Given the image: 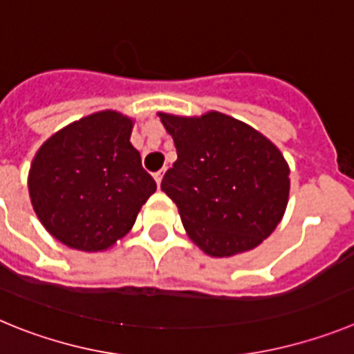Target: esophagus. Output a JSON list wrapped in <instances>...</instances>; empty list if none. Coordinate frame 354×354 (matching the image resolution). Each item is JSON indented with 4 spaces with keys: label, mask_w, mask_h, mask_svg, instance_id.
Returning <instances> with one entry per match:
<instances>
[{
    "label": "esophagus",
    "mask_w": 354,
    "mask_h": 354,
    "mask_svg": "<svg viewBox=\"0 0 354 354\" xmlns=\"http://www.w3.org/2000/svg\"><path fill=\"white\" fill-rule=\"evenodd\" d=\"M162 175H165V170H159V171H156V174H154V179H156V183H158V186H161Z\"/></svg>",
    "instance_id": "1"
}]
</instances>
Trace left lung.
Here are the masks:
<instances>
[{"label": "left lung", "instance_id": "obj_1", "mask_svg": "<svg viewBox=\"0 0 354 354\" xmlns=\"http://www.w3.org/2000/svg\"><path fill=\"white\" fill-rule=\"evenodd\" d=\"M159 118L177 149L161 189L179 207L189 239L211 257H232L270 237L289 200L282 152L248 124L218 111Z\"/></svg>", "mask_w": 354, "mask_h": 354}]
</instances>
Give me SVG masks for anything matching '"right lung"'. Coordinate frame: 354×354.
<instances>
[{"instance_id": "right-lung-1", "label": "right lung", "mask_w": 354, "mask_h": 354, "mask_svg": "<svg viewBox=\"0 0 354 354\" xmlns=\"http://www.w3.org/2000/svg\"><path fill=\"white\" fill-rule=\"evenodd\" d=\"M133 120L99 111L53 134L28 175L31 205L40 223L68 248L102 252L133 228L156 192L131 145Z\"/></svg>"}]
</instances>
